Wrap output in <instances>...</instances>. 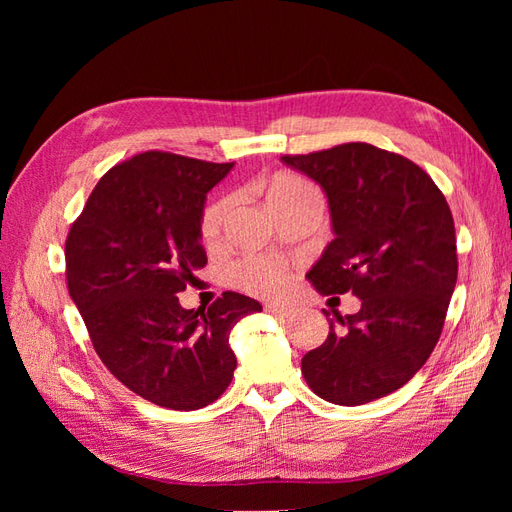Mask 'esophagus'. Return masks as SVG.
Wrapping results in <instances>:
<instances>
[{
    "instance_id": "esophagus-1",
    "label": "esophagus",
    "mask_w": 512,
    "mask_h": 512,
    "mask_svg": "<svg viewBox=\"0 0 512 512\" xmlns=\"http://www.w3.org/2000/svg\"><path fill=\"white\" fill-rule=\"evenodd\" d=\"M265 309H267L271 316H280V318H290L294 314V307L280 305V303H267Z\"/></svg>"
}]
</instances>
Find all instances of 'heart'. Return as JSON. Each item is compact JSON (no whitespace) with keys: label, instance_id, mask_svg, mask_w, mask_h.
<instances>
[{"label":"heart","instance_id":"b5f03b06","mask_svg":"<svg viewBox=\"0 0 512 512\" xmlns=\"http://www.w3.org/2000/svg\"><path fill=\"white\" fill-rule=\"evenodd\" d=\"M267 205L271 209L282 207L286 203L303 198H318L316 188L309 181L297 175H277L273 177L265 188ZM232 207L230 196H220L211 200L203 211V220H200V235L207 243L218 241L222 235V228ZM232 282L239 288L262 294V297H273V294H282L288 288V271L277 260H269L265 256H247L232 267Z\"/></svg>","mask_w":512,"mask_h":512}]
</instances>
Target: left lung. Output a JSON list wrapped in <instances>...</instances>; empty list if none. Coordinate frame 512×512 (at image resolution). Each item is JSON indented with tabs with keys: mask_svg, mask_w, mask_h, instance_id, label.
Segmentation results:
<instances>
[{
	"mask_svg": "<svg viewBox=\"0 0 512 512\" xmlns=\"http://www.w3.org/2000/svg\"><path fill=\"white\" fill-rule=\"evenodd\" d=\"M282 162L329 198L335 239L307 280L320 294L361 299L356 314L329 320L324 344L303 356V378L331 404H367L401 389L438 344L457 284L453 213L421 166L369 143Z\"/></svg>",
	"mask_w": 512,
	"mask_h": 512,
	"instance_id": "left-lung-1",
	"label": "left lung"
}]
</instances>
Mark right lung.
<instances>
[{
  "label": "right lung",
  "mask_w": 512,
  "mask_h": 512,
  "mask_svg": "<svg viewBox=\"0 0 512 512\" xmlns=\"http://www.w3.org/2000/svg\"><path fill=\"white\" fill-rule=\"evenodd\" d=\"M232 166L138 153L98 181L66 239L68 292L102 363L168 410L205 408L228 389L237 367L228 335L262 312L230 290L207 309H183L177 297L207 265V192Z\"/></svg>",
  "instance_id": "1"
}]
</instances>
